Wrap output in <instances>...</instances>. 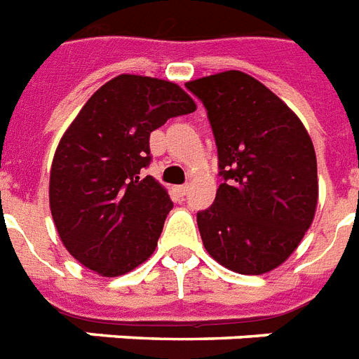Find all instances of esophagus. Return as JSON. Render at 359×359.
I'll use <instances>...</instances> for the list:
<instances>
[{
  "mask_svg": "<svg viewBox=\"0 0 359 359\" xmlns=\"http://www.w3.org/2000/svg\"><path fill=\"white\" fill-rule=\"evenodd\" d=\"M174 191H176L177 196H185L187 194V185H177V187H174Z\"/></svg>",
  "mask_w": 359,
  "mask_h": 359,
  "instance_id": "1",
  "label": "esophagus"
}]
</instances>
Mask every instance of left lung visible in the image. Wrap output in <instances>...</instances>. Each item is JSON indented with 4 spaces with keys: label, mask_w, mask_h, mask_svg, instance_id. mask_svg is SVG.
<instances>
[{
    "label": "left lung",
    "mask_w": 359,
    "mask_h": 359,
    "mask_svg": "<svg viewBox=\"0 0 359 359\" xmlns=\"http://www.w3.org/2000/svg\"><path fill=\"white\" fill-rule=\"evenodd\" d=\"M203 103L222 183L196 215L209 256L239 274L287 259L313 222L319 182L313 142L276 94L239 70L185 83Z\"/></svg>",
    "instance_id": "obj_1"
}]
</instances>
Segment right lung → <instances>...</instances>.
<instances>
[{"instance_id":"obj_1","label":"right lung","mask_w":359,"mask_h":359,"mask_svg":"<svg viewBox=\"0 0 359 359\" xmlns=\"http://www.w3.org/2000/svg\"><path fill=\"white\" fill-rule=\"evenodd\" d=\"M196 111L176 83L122 74L83 105L57 146L50 209L62 245L100 276H122L154 254L172 200L140 170L150 133Z\"/></svg>"}]
</instances>
